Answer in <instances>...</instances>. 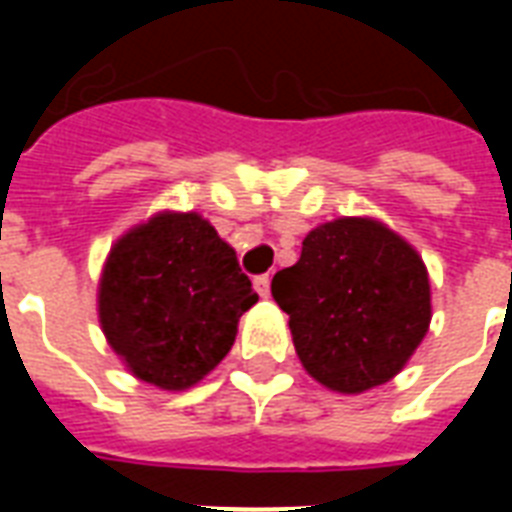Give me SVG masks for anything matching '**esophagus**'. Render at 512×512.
<instances>
[{
  "label": "esophagus",
  "mask_w": 512,
  "mask_h": 512,
  "mask_svg": "<svg viewBox=\"0 0 512 512\" xmlns=\"http://www.w3.org/2000/svg\"><path fill=\"white\" fill-rule=\"evenodd\" d=\"M255 289L260 297L271 295V276H268V273H263V276H255Z\"/></svg>",
  "instance_id": "obj_1"
}]
</instances>
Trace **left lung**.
I'll return each mask as SVG.
<instances>
[{
    "mask_svg": "<svg viewBox=\"0 0 512 512\" xmlns=\"http://www.w3.org/2000/svg\"><path fill=\"white\" fill-rule=\"evenodd\" d=\"M271 292L289 316L305 372L337 393L393 380L430 327L428 268L372 217L313 228L300 260L273 276Z\"/></svg>",
    "mask_w": 512,
    "mask_h": 512,
    "instance_id": "obj_1",
    "label": "left lung"
}]
</instances>
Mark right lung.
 <instances>
[{
	"instance_id": "add662e5",
	"label": "right lung",
	"mask_w": 512,
	"mask_h": 512,
	"mask_svg": "<svg viewBox=\"0 0 512 512\" xmlns=\"http://www.w3.org/2000/svg\"><path fill=\"white\" fill-rule=\"evenodd\" d=\"M255 303L233 247L196 212H159L124 233L98 287L108 345L138 380L162 390L204 380Z\"/></svg>"
}]
</instances>
